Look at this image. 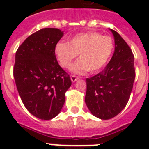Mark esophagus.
<instances>
[{"mask_svg": "<svg viewBox=\"0 0 149 149\" xmlns=\"http://www.w3.org/2000/svg\"><path fill=\"white\" fill-rule=\"evenodd\" d=\"M70 78H71V80H72V83H74V82H76L77 80H78V79H79V77H76V76H71Z\"/></svg>", "mask_w": 149, "mask_h": 149, "instance_id": "1", "label": "esophagus"}]
</instances>
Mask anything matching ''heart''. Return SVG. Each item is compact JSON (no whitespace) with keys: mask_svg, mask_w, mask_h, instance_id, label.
<instances>
[{"mask_svg":"<svg viewBox=\"0 0 149 149\" xmlns=\"http://www.w3.org/2000/svg\"><path fill=\"white\" fill-rule=\"evenodd\" d=\"M113 42L109 36L97 32L77 34L68 40L59 42L55 46V53L60 65L70 68L77 55L79 60L72 65L71 71L82 74L86 71L96 72L105 66L113 53Z\"/></svg>","mask_w":149,"mask_h":149,"instance_id":"1","label":"heart"}]
</instances>
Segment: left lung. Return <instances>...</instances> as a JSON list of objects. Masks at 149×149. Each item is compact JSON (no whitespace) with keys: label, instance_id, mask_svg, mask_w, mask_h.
Wrapping results in <instances>:
<instances>
[{"label":"left lung","instance_id":"left-lung-1","mask_svg":"<svg viewBox=\"0 0 149 149\" xmlns=\"http://www.w3.org/2000/svg\"><path fill=\"white\" fill-rule=\"evenodd\" d=\"M114 52L98 74L86 79L85 103L93 116L108 120L125 108L133 88L135 70L134 55L126 42L114 30Z\"/></svg>","mask_w":149,"mask_h":149}]
</instances>
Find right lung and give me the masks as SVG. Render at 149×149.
I'll use <instances>...</instances> for the list:
<instances>
[{"mask_svg":"<svg viewBox=\"0 0 149 149\" xmlns=\"http://www.w3.org/2000/svg\"><path fill=\"white\" fill-rule=\"evenodd\" d=\"M63 36L58 29L38 30L15 54L14 78L24 107L36 118L51 120L60 113L72 82L56 60L55 46Z\"/></svg>","mask_w":149,"mask_h":149,"instance_id":"1","label":"right lung"}]
</instances>
